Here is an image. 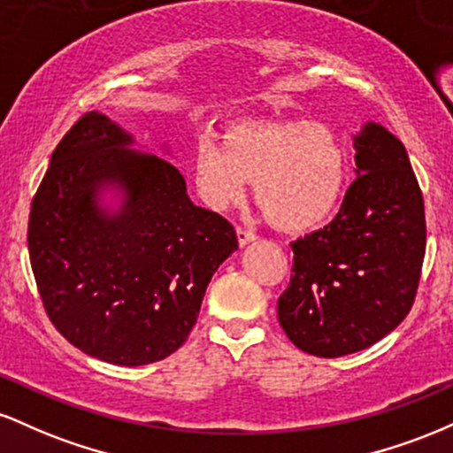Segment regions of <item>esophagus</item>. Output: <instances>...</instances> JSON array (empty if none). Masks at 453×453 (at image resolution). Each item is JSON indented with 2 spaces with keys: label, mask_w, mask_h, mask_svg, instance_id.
I'll return each mask as SVG.
<instances>
[{
  "label": "esophagus",
  "mask_w": 453,
  "mask_h": 453,
  "mask_svg": "<svg viewBox=\"0 0 453 453\" xmlns=\"http://www.w3.org/2000/svg\"><path fill=\"white\" fill-rule=\"evenodd\" d=\"M236 238H238V244H241V247H242V244L256 241L257 234L251 232V230H247V227H236Z\"/></svg>",
  "instance_id": "34e87169"
}]
</instances>
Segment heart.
<instances>
[{"label": "heart", "mask_w": 453, "mask_h": 453, "mask_svg": "<svg viewBox=\"0 0 453 453\" xmlns=\"http://www.w3.org/2000/svg\"><path fill=\"white\" fill-rule=\"evenodd\" d=\"M194 179L206 206L238 204L253 180L256 204L285 232L319 226L339 204L347 155L330 127L306 121H241L226 140L202 136L194 147Z\"/></svg>", "instance_id": "heart-1"}]
</instances>
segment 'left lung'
Segmentation results:
<instances>
[{
	"instance_id": "8db88e82",
	"label": "left lung",
	"mask_w": 453,
	"mask_h": 453,
	"mask_svg": "<svg viewBox=\"0 0 453 453\" xmlns=\"http://www.w3.org/2000/svg\"><path fill=\"white\" fill-rule=\"evenodd\" d=\"M353 140L357 179L334 219L292 242L277 303L288 339L317 357L381 341L409 315L422 277L424 197L407 149L377 123Z\"/></svg>"
}]
</instances>
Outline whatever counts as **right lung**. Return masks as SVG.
<instances>
[{
	"mask_svg": "<svg viewBox=\"0 0 453 453\" xmlns=\"http://www.w3.org/2000/svg\"><path fill=\"white\" fill-rule=\"evenodd\" d=\"M127 136L91 111L65 132L29 212V259L50 324L97 360L142 366L189 336L236 230L187 196L173 164L129 150ZM119 182L127 204L96 209L95 189Z\"/></svg>",
	"mask_w": 453,
	"mask_h": 453,
	"instance_id": "add662e5",
	"label": "right lung"
}]
</instances>
